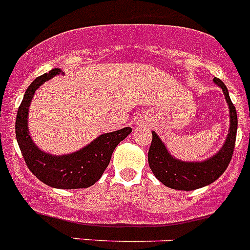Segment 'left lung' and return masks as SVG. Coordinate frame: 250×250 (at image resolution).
<instances>
[{
	"mask_svg": "<svg viewBox=\"0 0 250 250\" xmlns=\"http://www.w3.org/2000/svg\"><path fill=\"white\" fill-rule=\"evenodd\" d=\"M213 82L222 88L229 108V131L222 148L203 162H183L170 156L166 145L156 132H152V142L148 149V165L157 179L168 188L175 190H195L206 187L223 174L229 165L236 146L238 119L233 103L230 101L225 83L218 78Z\"/></svg>",
	"mask_w": 250,
	"mask_h": 250,
	"instance_id": "left-lung-1",
	"label": "left lung"
}]
</instances>
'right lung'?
<instances>
[{"label":"right lung","instance_id":"obj_1","mask_svg":"<svg viewBox=\"0 0 250 250\" xmlns=\"http://www.w3.org/2000/svg\"><path fill=\"white\" fill-rule=\"evenodd\" d=\"M60 68H52L35 78L25 91L16 119V137L25 165L30 172L44 184L58 189H82L93 185L110 162L115 147L131 132V127L108 132L97 137L88 146L63 156L45 153L35 146L28 131V110L35 91L54 76Z\"/></svg>","mask_w":250,"mask_h":250}]
</instances>
